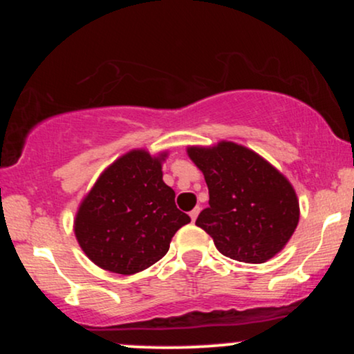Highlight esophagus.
Returning <instances> with one entry per match:
<instances>
[{"label":"esophagus","mask_w":354,"mask_h":354,"mask_svg":"<svg viewBox=\"0 0 354 354\" xmlns=\"http://www.w3.org/2000/svg\"><path fill=\"white\" fill-rule=\"evenodd\" d=\"M198 214H200V208H194L193 211H189V216H191V221H196Z\"/></svg>","instance_id":"obj_1"}]
</instances>
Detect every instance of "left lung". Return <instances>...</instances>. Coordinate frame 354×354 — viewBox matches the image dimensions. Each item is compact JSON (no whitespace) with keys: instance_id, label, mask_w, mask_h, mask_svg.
<instances>
[{"instance_id":"left-lung-1","label":"left lung","mask_w":354,"mask_h":354,"mask_svg":"<svg viewBox=\"0 0 354 354\" xmlns=\"http://www.w3.org/2000/svg\"><path fill=\"white\" fill-rule=\"evenodd\" d=\"M188 156L209 191V206L196 225L213 238L219 253L254 265L279 253L299 221L291 183L258 153L231 141L189 146Z\"/></svg>"}]
</instances>
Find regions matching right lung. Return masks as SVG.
Listing matches in <instances>:
<instances>
[{
    "instance_id": "add662e5",
    "label": "right lung",
    "mask_w": 354,
    "mask_h": 354,
    "mask_svg": "<svg viewBox=\"0 0 354 354\" xmlns=\"http://www.w3.org/2000/svg\"><path fill=\"white\" fill-rule=\"evenodd\" d=\"M166 153L145 149L118 158L81 201L75 234L95 265L118 274H135L160 261L191 218L174 205L163 181Z\"/></svg>"
}]
</instances>
